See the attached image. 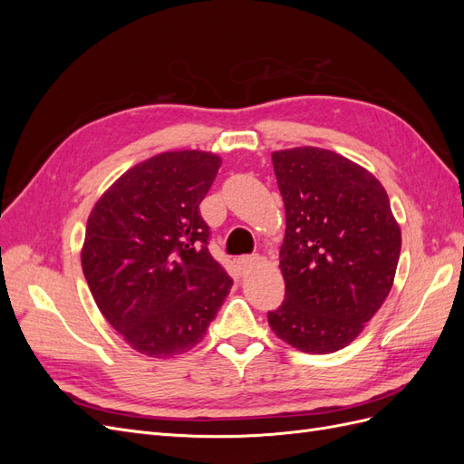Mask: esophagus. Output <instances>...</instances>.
<instances>
[{
  "instance_id": "1",
  "label": "esophagus",
  "mask_w": 464,
  "mask_h": 464,
  "mask_svg": "<svg viewBox=\"0 0 464 464\" xmlns=\"http://www.w3.org/2000/svg\"><path fill=\"white\" fill-rule=\"evenodd\" d=\"M259 263V256H242L237 257V265L242 266V269H249V266H254Z\"/></svg>"
}]
</instances>
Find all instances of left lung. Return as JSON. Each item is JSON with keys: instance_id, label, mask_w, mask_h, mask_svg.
<instances>
[{"instance_id": "obj_1", "label": "left lung", "mask_w": 464, "mask_h": 464, "mask_svg": "<svg viewBox=\"0 0 464 464\" xmlns=\"http://www.w3.org/2000/svg\"><path fill=\"white\" fill-rule=\"evenodd\" d=\"M286 210L278 254L286 296L273 333L307 354L348 346L383 305L401 256V227L366 168L319 147L275 150Z\"/></svg>"}]
</instances>
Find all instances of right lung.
I'll use <instances>...</instances> for the list:
<instances>
[{
    "mask_svg": "<svg viewBox=\"0 0 464 464\" xmlns=\"http://www.w3.org/2000/svg\"><path fill=\"white\" fill-rule=\"evenodd\" d=\"M220 164L207 150L154 154L91 210L82 273L98 310L139 354L174 358L199 344L232 288L199 215Z\"/></svg>",
    "mask_w": 464,
    "mask_h": 464,
    "instance_id": "right-lung-1",
    "label": "right lung"
}]
</instances>
